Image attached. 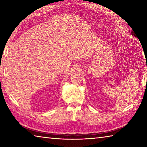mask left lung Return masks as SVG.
I'll return each mask as SVG.
<instances>
[{
    "label": "left lung",
    "mask_w": 147,
    "mask_h": 147,
    "mask_svg": "<svg viewBox=\"0 0 147 147\" xmlns=\"http://www.w3.org/2000/svg\"><path fill=\"white\" fill-rule=\"evenodd\" d=\"M131 34H132V36H134L136 37V35L135 34V33L133 32V31H132V32H131Z\"/></svg>",
    "instance_id": "8db88e82"
}]
</instances>
